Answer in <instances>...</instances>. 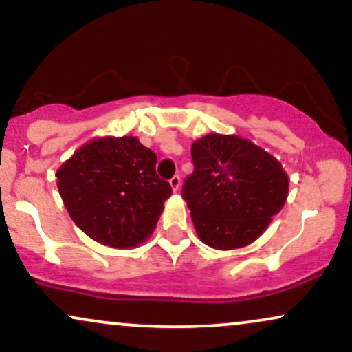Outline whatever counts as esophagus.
Listing matches in <instances>:
<instances>
[{
  "label": "esophagus",
  "instance_id": "esophagus-1",
  "mask_svg": "<svg viewBox=\"0 0 352 352\" xmlns=\"http://www.w3.org/2000/svg\"><path fill=\"white\" fill-rule=\"evenodd\" d=\"M168 182H170V187L173 192H177V190L180 188V175H173Z\"/></svg>",
  "mask_w": 352,
  "mask_h": 352
}]
</instances>
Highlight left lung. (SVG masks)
I'll return each mask as SVG.
<instances>
[{
  "label": "left lung",
  "instance_id": "1",
  "mask_svg": "<svg viewBox=\"0 0 352 352\" xmlns=\"http://www.w3.org/2000/svg\"><path fill=\"white\" fill-rule=\"evenodd\" d=\"M192 160L182 197L200 240L217 250L253 243L288 197L281 164L250 140L220 134L193 142Z\"/></svg>",
  "mask_w": 352,
  "mask_h": 352
}]
</instances>
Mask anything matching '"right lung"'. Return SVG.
<instances>
[{
    "label": "right lung",
    "mask_w": 352,
    "mask_h": 352,
    "mask_svg": "<svg viewBox=\"0 0 352 352\" xmlns=\"http://www.w3.org/2000/svg\"><path fill=\"white\" fill-rule=\"evenodd\" d=\"M155 164V153L132 135L100 137L82 145L56 173L72 221L112 248L142 243L172 195Z\"/></svg>",
    "instance_id": "add662e5"
}]
</instances>
